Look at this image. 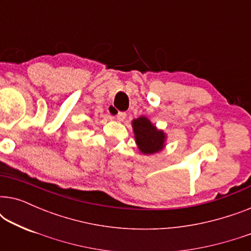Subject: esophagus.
<instances>
[{
	"mask_svg": "<svg viewBox=\"0 0 251 251\" xmlns=\"http://www.w3.org/2000/svg\"><path fill=\"white\" fill-rule=\"evenodd\" d=\"M126 118V114L125 112H119L118 114H116V120H119V121H125Z\"/></svg>",
	"mask_w": 251,
	"mask_h": 251,
	"instance_id": "obj_1",
	"label": "esophagus"
}]
</instances>
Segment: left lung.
Returning a JSON list of instances; mask_svg holds the SVG:
<instances>
[{
    "label": "left lung",
    "mask_w": 251,
    "mask_h": 251,
    "mask_svg": "<svg viewBox=\"0 0 251 251\" xmlns=\"http://www.w3.org/2000/svg\"><path fill=\"white\" fill-rule=\"evenodd\" d=\"M135 142L144 155H153L166 147L167 133L157 129L146 116H139L131 121Z\"/></svg>",
    "instance_id": "1"
}]
</instances>
